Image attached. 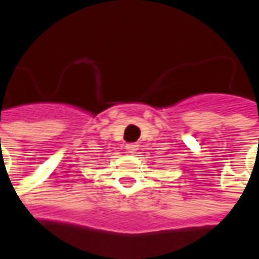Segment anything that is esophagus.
Returning a JSON list of instances; mask_svg holds the SVG:
<instances>
[{
	"label": "esophagus",
	"mask_w": 259,
	"mask_h": 259,
	"mask_svg": "<svg viewBox=\"0 0 259 259\" xmlns=\"http://www.w3.org/2000/svg\"><path fill=\"white\" fill-rule=\"evenodd\" d=\"M125 150L128 154H135L136 151L139 150V143H130L125 146Z\"/></svg>",
	"instance_id": "34e87169"
}]
</instances>
